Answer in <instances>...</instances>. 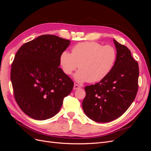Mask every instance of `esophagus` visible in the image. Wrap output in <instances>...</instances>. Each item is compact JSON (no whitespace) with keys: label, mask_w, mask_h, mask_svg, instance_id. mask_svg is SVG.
I'll list each match as a JSON object with an SVG mask.
<instances>
[{"label":"esophagus","mask_w":151,"mask_h":151,"mask_svg":"<svg viewBox=\"0 0 151 151\" xmlns=\"http://www.w3.org/2000/svg\"><path fill=\"white\" fill-rule=\"evenodd\" d=\"M81 88V87L79 85L75 84H74V90L78 89H79V88Z\"/></svg>","instance_id":"34e87169"}]
</instances>
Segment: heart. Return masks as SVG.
Wrapping results in <instances>:
<instances>
[{"instance_id": "heart-1", "label": "heart", "mask_w": 151, "mask_h": 151, "mask_svg": "<svg viewBox=\"0 0 151 151\" xmlns=\"http://www.w3.org/2000/svg\"><path fill=\"white\" fill-rule=\"evenodd\" d=\"M117 53L111 45L103 46L94 42H83L73 47L72 53L63 52L60 62L67 75H71L79 66L75 75L78 83H96L105 78L116 62Z\"/></svg>"}]
</instances>
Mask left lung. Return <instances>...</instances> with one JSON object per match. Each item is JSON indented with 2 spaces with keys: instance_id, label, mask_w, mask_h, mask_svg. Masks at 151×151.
<instances>
[{
  "instance_id": "8db88e82",
  "label": "left lung",
  "mask_w": 151,
  "mask_h": 151,
  "mask_svg": "<svg viewBox=\"0 0 151 151\" xmlns=\"http://www.w3.org/2000/svg\"><path fill=\"white\" fill-rule=\"evenodd\" d=\"M113 41L117 58L111 71L99 83L84 88L83 110L91 120L99 123L121 116L134 101L139 88L138 62L126 46Z\"/></svg>"
}]
</instances>
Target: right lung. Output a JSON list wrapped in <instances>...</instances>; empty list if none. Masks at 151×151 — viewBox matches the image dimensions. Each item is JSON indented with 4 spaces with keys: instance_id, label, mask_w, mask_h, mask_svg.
I'll return each mask as SVG.
<instances>
[{
    "instance_id": "obj_1",
    "label": "right lung",
    "mask_w": 151,
    "mask_h": 151,
    "mask_svg": "<svg viewBox=\"0 0 151 151\" xmlns=\"http://www.w3.org/2000/svg\"><path fill=\"white\" fill-rule=\"evenodd\" d=\"M70 41L43 35L22 45L12 63L11 80L18 106L37 120L54 116L74 82L59 67L61 54Z\"/></svg>"
}]
</instances>
